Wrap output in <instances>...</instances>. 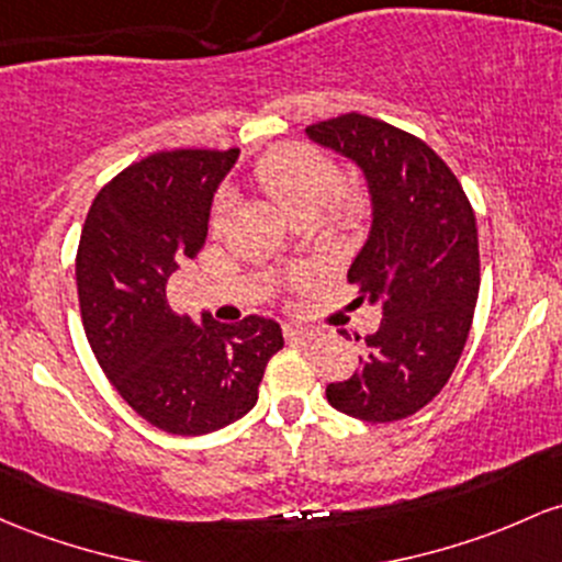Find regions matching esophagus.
Segmentation results:
<instances>
[{
	"label": "esophagus",
	"instance_id": "34e87169",
	"mask_svg": "<svg viewBox=\"0 0 562 562\" xmlns=\"http://www.w3.org/2000/svg\"><path fill=\"white\" fill-rule=\"evenodd\" d=\"M282 333H285L288 341H312V338L317 336V330L304 328V325H295V323L282 325Z\"/></svg>",
	"mask_w": 562,
	"mask_h": 562
}]
</instances>
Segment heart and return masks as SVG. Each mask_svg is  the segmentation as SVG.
I'll use <instances>...</instances> for the list:
<instances>
[{
  "instance_id": "b5f03b06",
  "label": "heart",
  "mask_w": 562,
  "mask_h": 562,
  "mask_svg": "<svg viewBox=\"0 0 562 562\" xmlns=\"http://www.w3.org/2000/svg\"><path fill=\"white\" fill-rule=\"evenodd\" d=\"M256 181L291 218L299 213L314 215L328 200L333 215L341 221L355 218L362 211V200L355 191L338 189L341 176L336 165L312 146L288 144L269 151L258 162ZM221 215H224V200L215 205V226L221 224Z\"/></svg>"
}]
</instances>
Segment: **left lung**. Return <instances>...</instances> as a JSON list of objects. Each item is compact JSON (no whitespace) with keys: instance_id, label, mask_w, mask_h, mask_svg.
I'll return each instance as SVG.
<instances>
[{"instance_id":"8db88e82","label":"left lung","mask_w":562,"mask_h":562,"mask_svg":"<svg viewBox=\"0 0 562 562\" xmlns=\"http://www.w3.org/2000/svg\"><path fill=\"white\" fill-rule=\"evenodd\" d=\"M314 144L362 170L373 221L349 267L381 306L360 371L328 384V403L371 424L408 418L440 394L470 336L480 291L474 211L459 178L416 135L366 114L306 127Z\"/></svg>"}]
</instances>
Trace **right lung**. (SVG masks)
Returning a JSON list of instances; mask_svg holds the SVG:
<instances>
[{
	"label": "right lung",
	"mask_w": 562,
	"mask_h": 562,
	"mask_svg": "<svg viewBox=\"0 0 562 562\" xmlns=\"http://www.w3.org/2000/svg\"><path fill=\"white\" fill-rule=\"evenodd\" d=\"M239 149L149 154L98 191L77 250L82 325L114 390L151 427L207 435L243 418L258 400L282 328L194 325L168 304V280L207 237L213 194Z\"/></svg>",
	"instance_id": "obj_1"
}]
</instances>
